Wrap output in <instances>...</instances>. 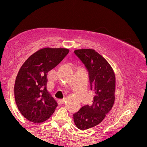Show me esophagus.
Wrapping results in <instances>:
<instances>
[{
    "label": "esophagus",
    "instance_id": "34e87169",
    "mask_svg": "<svg viewBox=\"0 0 147 147\" xmlns=\"http://www.w3.org/2000/svg\"><path fill=\"white\" fill-rule=\"evenodd\" d=\"M65 102V98L61 99V103H64Z\"/></svg>",
    "mask_w": 147,
    "mask_h": 147
}]
</instances>
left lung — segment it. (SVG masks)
<instances>
[{"label":"left lung","instance_id":"1","mask_svg":"<svg viewBox=\"0 0 147 147\" xmlns=\"http://www.w3.org/2000/svg\"><path fill=\"white\" fill-rule=\"evenodd\" d=\"M88 72L90 90L94 92L91 106H82L73 114L75 125L86 130L99 124L115 102V77L108 61L92 49H79L74 51Z\"/></svg>","mask_w":147,"mask_h":147}]
</instances>
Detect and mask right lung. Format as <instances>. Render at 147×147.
Returning a JSON list of instances; mask_svg holds the SVG:
<instances>
[{
	"instance_id": "right-lung-1",
	"label": "right lung",
	"mask_w": 147,
	"mask_h": 147,
	"mask_svg": "<svg viewBox=\"0 0 147 147\" xmlns=\"http://www.w3.org/2000/svg\"><path fill=\"white\" fill-rule=\"evenodd\" d=\"M68 52L66 48H42L20 68L15 81V101L21 113L30 122H44L55 112L58 104L47 89V75Z\"/></svg>"
}]
</instances>
